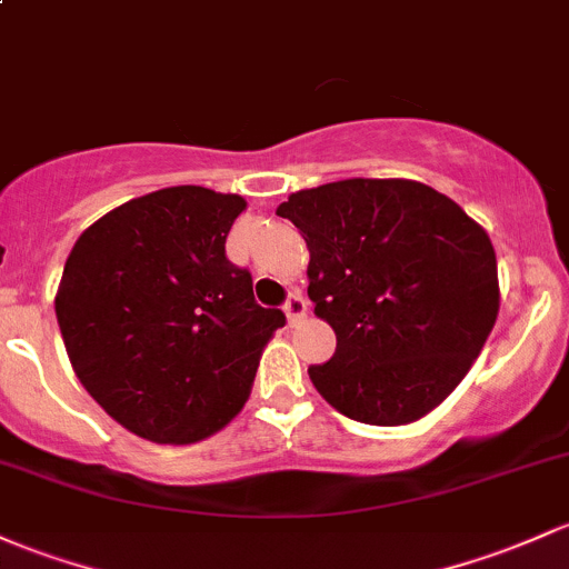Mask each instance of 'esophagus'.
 Returning a JSON list of instances; mask_svg holds the SVG:
<instances>
[{"label":"esophagus","mask_w":569,"mask_h":569,"mask_svg":"<svg viewBox=\"0 0 569 569\" xmlns=\"http://www.w3.org/2000/svg\"><path fill=\"white\" fill-rule=\"evenodd\" d=\"M283 310H286V318H289V323L305 321V316H308V302H305L302 291H291L289 299H286Z\"/></svg>","instance_id":"esophagus-1"}]
</instances>
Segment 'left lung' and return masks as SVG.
<instances>
[{
	"instance_id": "left-lung-1",
	"label": "left lung",
	"mask_w": 569,
	"mask_h": 569,
	"mask_svg": "<svg viewBox=\"0 0 569 569\" xmlns=\"http://www.w3.org/2000/svg\"><path fill=\"white\" fill-rule=\"evenodd\" d=\"M310 251L308 297L337 335L308 370L335 410L402 427L470 372L499 313L489 234L418 180L351 178L291 193L278 208Z\"/></svg>"
}]
</instances>
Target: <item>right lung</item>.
I'll return each mask as SVG.
<instances>
[{
    "label": "right lung",
    "instance_id": "obj_1",
    "mask_svg": "<svg viewBox=\"0 0 569 569\" xmlns=\"http://www.w3.org/2000/svg\"><path fill=\"white\" fill-rule=\"evenodd\" d=\"M242 210L237 193L172 186L104 213L67 256L56 318L72 370L137 437L189 446L221 432L286 323L227 259Z\"/></svg>",
    "mask_w": 569,
    "mask_h": 569
}]
</instances>
